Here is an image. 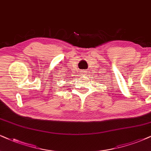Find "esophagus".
<instances>
[{"label":"esophagus","mask_w":151,"mask_h":151,"mask_svg":"<svg viewBox=\"0 0 151 151\" xmlns=\"http://www.w3.org/2000/svg\"><path fill=\"white\" fill-rule=\"evenodd\" d=\"M85 73H86V71H85V70H81V76H85Z\"/></svg>","instance_id":"obj_1"}]
</instances>
